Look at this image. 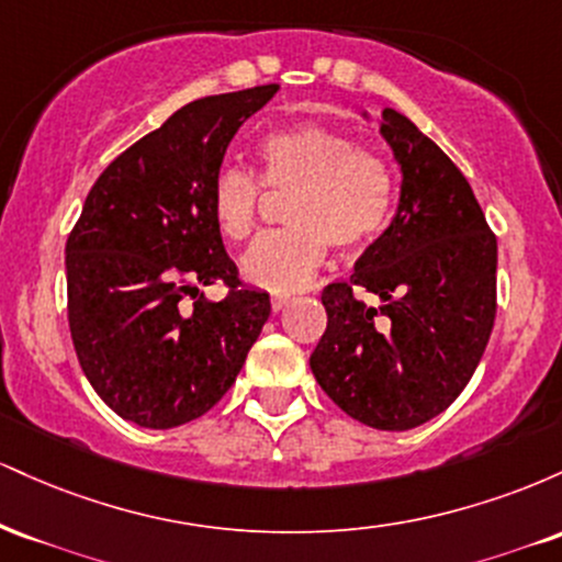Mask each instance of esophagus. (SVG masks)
<instances>
[{
	"mask_svg": "<svg viewBox=\"0 0 562 562\" xmlns=\"http://www.w3.org/2000/svg\"><path fill=\"white\" fill-rule=\"evenodd\" d=\"M269 303H272L274 312H280V308H285L290 303V295H282V293H272V299H269Z\"/></svg>",
	"mask_w": 562,
	"mask_h": 562,
	"instance_id": "34e87169",
	"label": "esophagus"
}]
</instances>
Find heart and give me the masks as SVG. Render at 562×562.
<instances>
[{
  "label": "heart",
  "mask_w": 562,
  "mask_h": 562,
  "mask_svg": "<svg viewBox=\"0 0 562 562\" xmlns=\"http://www.w3.org/2000/svg\"><path fill=\"white\" fill-rule=\"evenodd\" d=\"M259 177L222 166L211 179V216L232 243L256 232L261 184L290 192V227L263 235L243 259L245 280L288 293L319 272L327 245L359 254L383 235L393 214V177L375 153L319 124L274 128L259 139Z\"/></svg>",
  "instance_id": "obj_1"
}]
</instances>
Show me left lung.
Segmentation results:
<instances>
[{"label": "left lung", "mask_w": 562, "mask_h": 562, "mask_svg": "<svg viewBox=\"0 0 562 562\" xmlns=\"http://www.w3.org/2000/svg\"><path fill=\"white\" fill-rule=\"evenodd\" d=\"M380 132L402 164L391 227L346 282L322 290L327 327L314 378L353 420L378 430L428 423L473 378L496 317V237L447 153L385 108ZM359 292L378 294V307Z\"/></svg>", "instance_id": "1"}]
</instances>
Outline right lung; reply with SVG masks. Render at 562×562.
Segmentation results:
<instances>
[{
	"instance_id": "right-lung-1",
	"label": "right lung",
	"mask_w": 562,
	"mask_h": 562,
	"mask_svg": "<svg viewBox=\"0 0 562 562\" xmlns=\"http://www.w3.org/2000/svg\"><path fill=\"white\" fill-rule=\"evenodd\" d=\"M277 83L200 97L97 177L66 243L68 327L97 396L166 430L235 383L272 303L245 288L211 216V179ZM222 281V302L199 288ZM192 300V304H187Z\"/></svg>"
}]
</instances>
